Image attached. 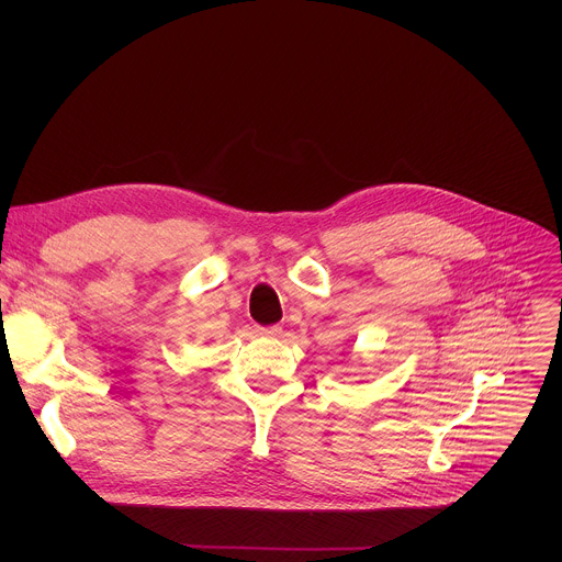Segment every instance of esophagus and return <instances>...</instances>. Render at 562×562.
<instances>
[{
  "instance_id": "34e87169",
  "label": "esophagus",
  "mask_w": 562,
  "mask_h": 562,
  "mask_svg": "<svg viewBox=\"0 0 562 562\" xmlns=\"http://www.w3.org/2000/svg\"><path fill=\"white\" fill-rule=\"evenodd\" d=\"M258 334L267 336V338H276V336L282 334V327H278V325H273V327H258Z\"/></svg>"
}]
</instances>
